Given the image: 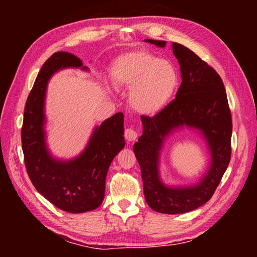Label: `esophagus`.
<instances>
[{"label":"esophagus","instance_id":"1","mask_svg":"<svg viewBox=\"0 0 257 257\" xmlns=\"http://www.w3.org/2000/svg\"><path fill=\"white\" fill-rule=\"evenodd\" d=\"M124 137L128 142H134L137 138V133L133 128H127L124 130Z\"/></svg>","mask_w":257,"mask_h":257}]
</instances>
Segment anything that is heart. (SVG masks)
<instances>
[{"mask_svg": "<svg viewBox=\"0 0 257 257\" xmlns=\"http://www.w3.org/2000/svg\"><path fill=\"white\" fill-rule=\"evenodd\" d=\"M114 84L130 92V104L142 114H155L167 105L179 85L176 67L145 51L121 55L112 68Z\"/></svg>", "mask_w": 257, "mask_h": 257, "instance_id": "b5f03b06", "label": "heart"}]
</instances>
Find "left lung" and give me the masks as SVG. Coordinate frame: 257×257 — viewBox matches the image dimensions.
<instances>
[{
    "instance_id": "obj_1",
    "label": "left lung",
    "mask_w": 257,
    "mask_h": 257,
    "mask_svg": "<svg viewBox=\"0 0 257 257\" xmlns=\"http://www.w3.org/2000/svg\"><path fill=\"white\" fill-rule=\"evenodd\" d=\"M159 47L164 41L145 40ZM181 72L176 98L154 116L142 115L143 135L134 144L142 171L146 203L156 212L181 214L196 210L210 199L231 158V112L223 81L214 69L193 51L172 43ZM184 126L195 128L206 139L211 155L208 172L197 184L168 186L159 177V155L167 137Z\"/></svg>"
}]
</instances>
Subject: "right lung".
I'll list each match as a JSON object with an SVG mask.
<instances>
[{"instance_id":"1","label":"right lung","mask_w":257,"mask_h":257,"mask_svg":"<svg viewBox=\"0 0 257 257\" xmlns=\"http://www.w3.org/2000/svg\"><path fill=\"white\" fill-rule=\"evenodd\" d=\"M66 68L82 67L79 58L56 52L43 64L28 95L21 128V143L28 176L38 193L69 213L93 211L101 205L112 160L124 147L123 114L115 113L96 125L88 144L75 159L54 158L46 144L45 97L51 77Z\"/></svg>"}]
</instances>
